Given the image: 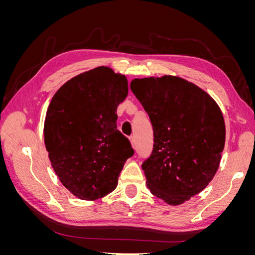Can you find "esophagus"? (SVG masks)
Returning <instances> with one entry per match:
<instances>
[{"mask_svg": "<svg viewBox=\"0 0 255 255\" xmlns=\"http://www.w3.org/2000/svg\"><path fill=\"white\" fill-rule=\"evenodd\" d=\"M129 141H130V143H132L133 148L135 149V146H136V140H135V138H134V137H130V138H129Z\"/></svg>", "mask_w": 255, "mask_h": 255, "instance_id": "34e87169", "label": "esophagus"}]
</instances>
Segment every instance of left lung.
I'll list each match as a JSON object with an SVG mask.
<instances>
[{
    "instance_id": "1",
    "label": "left lung",
    "mask_w": 255,
    "mask_h": 255,
    "mask_svg": "<svg viewBox=\"0 0 255 255\" xmlns=\"http://www.w3.org/2000/svg\"><path fill=\"white\" fill-rule=\"evenodd\" d=\"M130 90L153 127V150L141 168L151 194L179 205L202 191L225 148L222 113L204 90L177 76L135 79Z\"/></svg>"
}]
</instances>
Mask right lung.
Listing matches in <instances>:
<instances>
[{
    "instance_id": "add662e5",
    "label": "right lung",
    "mask_w": 255,
    "mask_h": 255,
    "mask_svg": "<svg viewBox=\"0 0 255 255\" xmlns=\"http://www.w3.org/2000/svg\"><path fill=\"white\" fill-rule=\"evenodd\" d=\"M128 80L98 67L65 83L48 107L44 143L64 186L82 200H97L118 184L129 140L117 129V107L128 96Z\"/></svg>"
}]
</instances>
